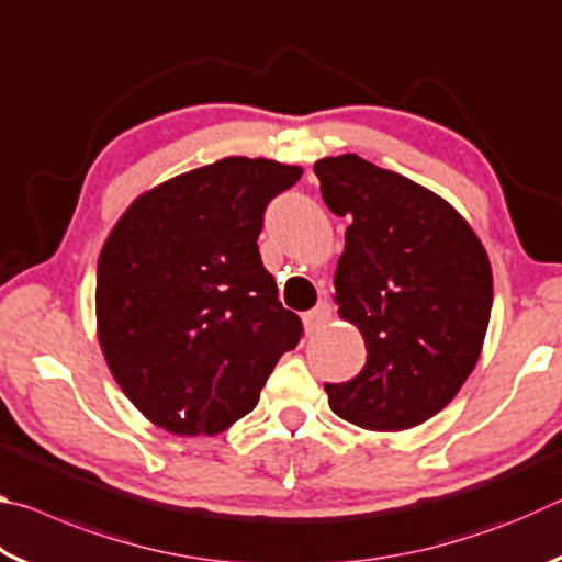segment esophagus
Wrapping results in <instances>:
<instances>
[{
	"label": "esophagus",
	"mask_w": 562,
	"mask_h": 562,
	"mask_svg": "<svg viewBox=\"0 0 562 562\" xmlns=\"http://www.w3.org/2000/svg\"><path fill=\"white\" fill-rule=\"evenodd\" d=\"M302 319H304V327H307V331H315V329H319V327H325L327 322L331 319L329 302H327V300L317 302V307H312L310 312H304Z\"/></svg>",
	"instance_id": "esophagus-1"
}]
</instances>
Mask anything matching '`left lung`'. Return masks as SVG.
<instances>
[{
	"instance_id": "obj_1",
	"label": "left lung",
	"mask_w": 562,
	"mask_h": 562,
	"mask_svg": "<svg viewBox=\"0 0 562 562\" xmlns=\"http://www.w3.org/2000/svg\"><path fill=\"white\" fill-rule=\"evenodd\" d=\"M322 201L347 217L337 262L339 315L357 325L367 364L325 384L337 416L404 431L459 394L493 307L491 262L469 223L431 190L355 154L315 164Z\"/></svg>"
}]
</instances>
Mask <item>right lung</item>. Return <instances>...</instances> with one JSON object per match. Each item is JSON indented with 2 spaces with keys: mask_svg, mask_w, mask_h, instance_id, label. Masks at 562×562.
I'll return each mask as SVG.
<instances>
[{
  "mask_svg": "<svg viewBox=\"0 0 562 562\" xmlns=\"http://www.w3.org/2000/svg\"><path fill=\"white\" fill-rule=\"evenodd\" d=\"M302 168L223 158L140 195L97 270L103 357L133 406L178 436H213L260 398L302 319L278 300L258 235Z\"/></svg>",
  "mask_w": 562,
  "mask_h": 562,
  "instance_id": "add662e5",
  "label": "right lung"
}]
</instances>
